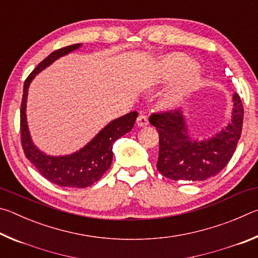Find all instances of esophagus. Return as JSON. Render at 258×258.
<instances>
[{
	"instance_id": "1",
	"label": "esophagus",
	"mask_w": 258,
	"mask_h": 258,
	"mask_svg": "<svg viewBox=\"0 0 258 258\" xmlns=\"http://www.w3.org/2000/svg\"><path fill=\"white\" fill-rule=\"evenodd\" d=\"M149 124V120H148V117L146 115H140L137 119V125L139 127H145Z\"/></svg>"
}]
</instances>
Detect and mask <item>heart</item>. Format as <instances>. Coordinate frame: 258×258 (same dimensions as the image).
<instances>
[{
  "mask_svg": "<svg viewBox=\"0 0 258 258\" xmlns=\"http://www.w3.org/2000/svg\"><path fill=\"white\" fill-rule=\"evenodd\" d=\"M178 75L175 82L160 95L159 106L165 110H172L184 101L202 82V67L197 62H190L189 56L181 52L163 55L155 62L152 83H161Z\"/></svg>",
  "mask_w": 258,
  "mask_h": 258,
  "instance_id": "obj_1",
  "label": "heart"
}]
</instances>
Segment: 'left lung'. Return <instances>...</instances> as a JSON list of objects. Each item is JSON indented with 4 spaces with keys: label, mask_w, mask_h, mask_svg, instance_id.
I'll list each match as a JSON object with an SVG mask.
<instances>
[{
    "label": "left lung",
    "mask_w": 258,
    "mask_h": 258,
    "mask_svg": "<svg viewBox=\"0 0 258 258\" xmlns=\"http://www.w3.org/2000/svg\"><path fill=\"white\" fill-rule=\"evenodd\" d=\"M231 120L208 139L195 138L183 110L152 115L149 121L159 134L157 169L174 181H205L223 169L241 137L243 107L238 93L232 95Z\"/></svg>",
    "instance_id": "obj_1"
}]
</instances>
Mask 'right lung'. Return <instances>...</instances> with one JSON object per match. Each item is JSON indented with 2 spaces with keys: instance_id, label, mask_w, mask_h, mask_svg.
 I'll list each match as a JSON object with an SVG mask.
<instances>
[{
  "instance_id": "obj_1",
  "label": "right lung",
  "mask_w": 258,
  "mask_h": 258,
  "mask_svg": "<svg viewBox=\"0 0 258 258\" xmlns=\"http://www.w3.org/2000/svg\"><path fill=\"white\" fill-rule=\"evenodd\" d=\"M82 45V43H78L56 50L38 63V66L25 82L23 101H21L20 131L21 145L25 155L46 180L60 186L86 187L99 181L111 165L113 142L132 131L139 115L138 111H132L109 121L91 141L73 154L52 156L38 149L30 135L27 113H26L30 83L33 82L35 76L45 68L50 67L54 61L78 50Z\"/></svg>"
}]
</instances>
